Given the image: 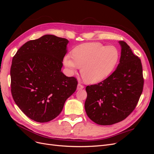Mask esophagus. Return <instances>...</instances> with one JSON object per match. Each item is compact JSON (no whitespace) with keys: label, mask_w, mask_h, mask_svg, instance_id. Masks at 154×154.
<instances>
[{"label":"esophagus","mask_w":154,"mask_h":154,"mask_svg":"<svg viewBox=\"0 0 154 154\" xmlns=\"http://www.w3.org/2000/svg\"><path fill=\"white\" fill-rule=\"evenodd\" d=\"M83 88H84V86H83V85H82L81 83H78V86H77V89H78V90H81V89H83Z\"/></svg>","instance_id":"34e87169"}]
</instances>
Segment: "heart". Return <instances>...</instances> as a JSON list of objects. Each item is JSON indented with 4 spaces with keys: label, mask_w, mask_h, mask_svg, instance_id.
I'll use <instances>...</instances> for the list:
<instances>
[{
    "label": "heart",
    "mask_w": 154,
    "mask_h": 154,
    "mask_svg": "<svg viewBox=\"0 0 154 154\" xmlns=\"http://www.w3.org/2000/svg\"><path fill=\"white\" fill-rule=\"evenodd\" d=\"M120 53L115 46H105L100 42L83 44L65 57L63 63L71 72L78 67L85 82L95 83L103 81L112 72L119 62Z\"/></svg>",
    "instance_id": "heart-1"
}]
</instances>
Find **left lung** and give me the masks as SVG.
Segmentation results:
<instances>
[{
	"label": "left lung",
	"mask_w": 154,
	"mask_h": 154,
	"mask_svg": "<svg viewBox=\"0 0 154 154\" xmlns=\"http://www.w3.org/2000/svg\"><path fill=\"white\" fill-rule=\"evenodd\" d=\"M122 53L114 72L97 84L86 87V113L92 122L110 125L127 118L136 108L144 85L140 58L124 41H119Z\"/></svg>",
	"instance_id": "8db88e82"
}]
</instances>
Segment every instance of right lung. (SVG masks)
Listing matches in <instances>:
<instances>
[{"mask_svg":"<svg viewBox=\"0 0 154 154\" xmlns=\"http://www.w3.org/2000/svg\"><path fill=\"white\" fill-rule=\"evenodd\" d=\"M68 42L66 38L45 35L27 42L13 58V98L23 112L36 122L57 118L76 90V78L67 77L61 71Z\"/></svg>","mask_w":154,"mask_h":154,"instance_id":"add662e5","label":"right lung"}]
</instances>
